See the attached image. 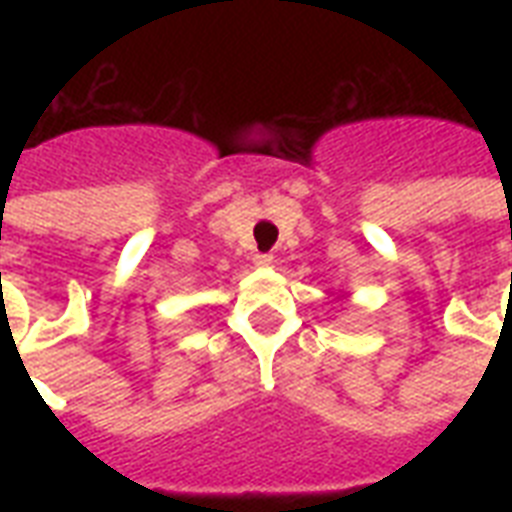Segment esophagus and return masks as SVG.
I'll return each mask as SVG.
<instances>
[{"label":"esophagus","mask_w":512,"mask_h":512,"mask_svg":"<svg viewBox=\"0 0 512 512\" xmlns=\"http://www.w3.org/2000/svg\"><path fill=\"white\" fill-rule=\"evenodd\" d=\"M255 265L268 268V265H273V255H255Z\"/></svg>","instance_id":"obj_1"}]
</instances>
